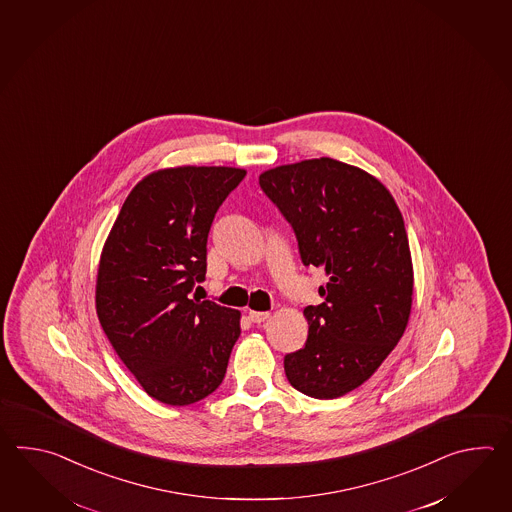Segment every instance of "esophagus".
I'll list each match as a JSON object with an SVG mask.
<instances>
[{
  "label": "esophagus",
  "instance_id": "1",
  "mask_svg": "<svg viewBox=\"0 0 512 512\" xmlns=\"http://www.w3.org/2000/svg\"><path fill=\"white\" fill-rule=\"evenodd\" d=\"M249 318H251V322H254V324H261V322H265L269 318V311H251Z\"/></svg>",
  "mask_w": 512,
  "mask_h": 512
}]
</instances>
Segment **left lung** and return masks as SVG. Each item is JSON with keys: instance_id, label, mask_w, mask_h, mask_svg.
<instances>
[{"instance_id": "left-lung-1", "label": "left lung", "mask_w": 512, "mask_h": 512, "mask_svg": "<svg viewBox=\"0 0 512 512\" xmlns=\"http://www.w3.org/2000/svg\"><path fill=\"white\" fill-rule=\"evenodd\" d=\"M260 186L293 227L302 263L327 276L322 304L304 309V348L283 359L287 381L337 399L370 379L408 324L414 271L401 210L373 175L329 157L267 170Z\"/></svg>"}]
</instances>
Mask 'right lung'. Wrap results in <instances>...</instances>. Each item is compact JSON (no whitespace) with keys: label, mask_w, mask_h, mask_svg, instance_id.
<instances>
[{"label":"right lung","mask_w":512,"mask_h":512,"mask_svg":"<svg viewBox=\"0 0 512 512\" xmlns=\"http://www.w3.org/2000/svg\"><path fill=\"white\" fill-rule=\"evenodd\" d=\"M245 175L227 166L150 174L126 197L104 245L100 326L144 392L161 403H197L225 379L240 311L190 293L205 282L216 212Z\"/></svg>","instance_id":"add662e5"}]
</instances>
